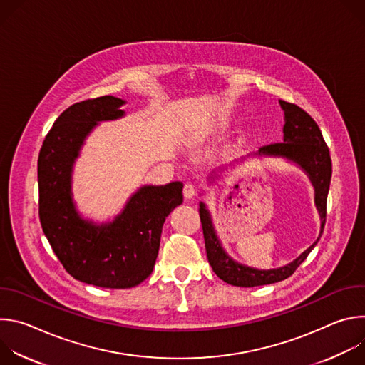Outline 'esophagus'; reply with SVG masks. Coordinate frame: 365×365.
<instances>
[{
    "mask_svg": "<svg viewBox=\"0 0 365 365\" xmlns=\"http://www.w3.org/2000/svg\"><path fill=\"white\" fill-rule=\"evenodd\" d=\"M195 193H196V187H195L192 183H186V185L183 186V196H185L186 199H192V197L195 196Z\"/></svg>",
    "mask_w": 365,
    "mask_h": 365,
    "instance_id": "1",
    "label": "esophagus"
}]
</instances>
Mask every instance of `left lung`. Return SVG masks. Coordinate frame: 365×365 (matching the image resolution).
Wrapping results in <instances>:
<instances>
[{
  "label": "left lung",
  "instance_id": "obj_1",
  "mask_svg": "<svg viewBox=\"0 0 365 365\" xmlns=\"http://www.w3.org/2000/svg\"><path fill=\"white\" fill-rule=\"evenodd\" d=\"M279 103L282 110L284 111L283 143L264 145L252 155H259V158L286 159L287 162L299 166L306 173L312 186L315 189V205L321 218V231L317 241L309 248H306L289 264L279 269L258 270L254 267L244 266L228 255V252L224 250L217 235L211 212L207 211V207L203 202H199V217H200L202 230H203L207 262H210L214 273L221 280L238 287L273 284L290 277L294 273V270L304 262L309 252L318 244L325 227L327 197H328L331 176H332L329 148L322 137V133L318 124L307 113H304L302 108L294 106V103H289L282 99L279 101ZM247 158H250V155H247ZM244 160L245 158H242L235 163H231L230 166L242 163ZM224 169H218V172H212V175L207 178V180L214 182L217 178H220V173Z\"/></svg>",
  "mask_w": 365,
  "mask_h": 365
}]
</instances>
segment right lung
<instances>
[{
	"instance_id": "right-lung-1",
	"label": "right lung",
	"mask_w": 365,
	"mask_h": 365,
	"mask_svg": "<svg viewBox=\"0 0 365 365\" xmlns=\"http://www.w3.org/2000/svg\"><path fill=\"white\" fill-rule=\"evenodd\" d=\"M124 103L111 95L73 103L46 135L37 162L46 238L72 277L106 289L134 287L151 274L166 217L183 202V183L170 182L138 187L108 222H93L76 210L72 173L81 148L99 123L125 115Z\"/></svg>"
}]
</instances>
